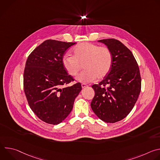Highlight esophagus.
<instances>
[{"instance_id": "obj_1", "label": "esophagus", "mask_w": 160, "mask_h": 160, "mask_svg": "<svg viewBox=\"0 0 160 160\" xmlns=\"http://www.w3.org/2000/svg\"><path fill=\"white\" fill-rule=\"evenodd\" d=\"M88 87L87 85H86V84H85V83H82V87L83 88H85V87Z\"/></svg>"}]
</instances>
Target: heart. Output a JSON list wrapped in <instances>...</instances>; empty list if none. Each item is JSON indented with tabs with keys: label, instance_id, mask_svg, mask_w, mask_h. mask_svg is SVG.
Segmentation results:
<instances>
[{
	"label": "heart",
	"instance_id": "b5f03b06",
	"mask_svg": "<svg viewBox=\"0 0 160 160\" xmlns=\"http://www.w3.org/2000/svg\"><path fill=\"white\" fill-rule=\"evenodd\" d=\"M73 56L66 55L62 64L72 76H76L82 66L85 68L77 80L82 83H89L97 78L104 77L109 72L112 64V56L109 50L104 47L89 42L78 44L72 51Z\"/></svg>",
	"mask_w": 160,
	"mask_h": 160
}]
</instances>
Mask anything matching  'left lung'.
Returning <instances> with one entry per match:
<instances>
[{"label": "left lung", "mask_w": 160, "mask_h": 160, "mask_svg": "<svg viewBox=\"0 0 160 160\" xmlns=\"http://www.w3.org/2000/svg\"><path fill=\"white\" fill-rule=\"evenodd\" d=\"M98 42L111 52L112 64L104 79L92 86L95 96L90 106L101 120L115 123L125 118L138 101L141 88L139 68L132 52L119 40L109 38Z\"/></svg>", "instance_id": "left-lung-1"}]
</instances>
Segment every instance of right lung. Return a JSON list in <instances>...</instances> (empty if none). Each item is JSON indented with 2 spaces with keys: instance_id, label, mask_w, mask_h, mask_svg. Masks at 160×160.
I'll use <instances>...</instances> for the list:
<instances>
[{
  "instance_id": "add662e5",
  "label": "right lung",
  "mask_w": 160,
  "mask_h": 160,
  "mask_svg": "<svg viewBox=\"0 0 160 160\" xmlns=\"http://www.w3.org/2000/svg\"><path fill=\"white\" fill-rule=\"evenodd\" d=\"M76 43L47 40L29 55L23 76L28 104L43 122L57 125L72 111L82 90L80 83L64 87L73 81L62 64L67 49Z\"/></svg>"
}]
</instances>
